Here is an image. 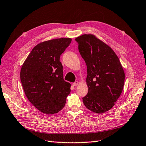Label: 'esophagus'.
I'll list each match as a JSON object with an SVG mask.
<instances>
[{"instance_id":"1","label":"esophagus","mask_w":146,"mask_h":146,"mask_svg":"<svg viewBox=\"0 0 146 146\" xmlns=\"http://www.w3.org/2000/svg\"><path fill=\"white\" fill-rule=\"evenodd\" d=\"M78 85H79V82H76L73 83V85L74 86H77Z\"/></svg>"}]
</instances>
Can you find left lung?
<instances>
[{
	"label": "left lung",
	"mask_w": 146,
	"mask_h": 146,
	"mask_svg": "<svg viewBox=\"0 0 146 146\" xmlns=\"http://www.w3.org/2000/svg\"><path fill=\"white\" fill-rule=\"evenodd\" d=\"M87 66V95L83 98L90 111L102 114L113 107L124 85L125 73L115 52L92 34L76 38Z\"/></svg>",
	"instance_id": "8db88e82"
}]
</instances>
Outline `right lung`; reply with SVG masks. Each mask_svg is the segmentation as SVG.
<instances>
[{
	"label": "right lung",
	"instance_id": "add662e5",
	"mask_svg": "<svg viewBox=\"0 0 146 146\" xmlns=\"http://www.w3.org/2000/svg\"><path fill=\"white\" fill-rule=\"evenodd\" d=\"M71 41L61 38L39 43L22 66L20 78L25 96L43 113L61 111L70 92L71 85L63 79L60 57Z\"/></svg>",
	"mask_w": 146,
	"mask_h": 146
}]
</instances>
